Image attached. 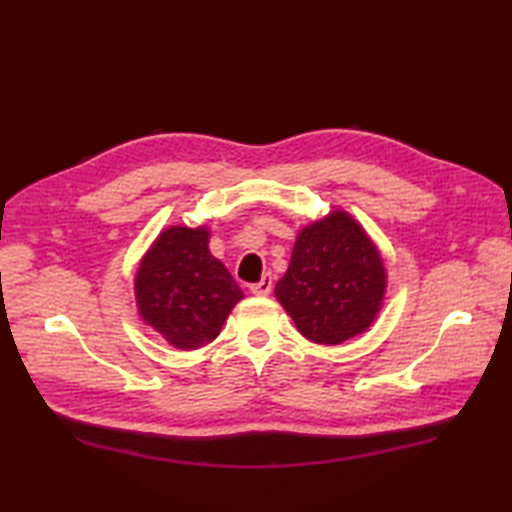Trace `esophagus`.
Returning <instances> with one entry per match:
<instances>
[{"mask_svg": "<svg viewBox=\"0 0 512 512\" xmlns=\"http://www.w3.org/2000/svg\"><path fill=\"white\" fill-rule=\"evenodd\" d=\"M270 290H273V275H270V273H266L262 279L257 281V284H250V292H253V295H259V297H266Z\"/></svg>", "mask_w": 512, "mask_h": 512, "instance_id": "obj_1", "label": "esophagus"}]
</instances>
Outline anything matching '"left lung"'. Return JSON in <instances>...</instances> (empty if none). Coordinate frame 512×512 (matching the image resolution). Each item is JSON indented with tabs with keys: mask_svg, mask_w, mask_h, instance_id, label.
I'll use <instances>...</instances> for the list:
<instances>
[{
	"mask_svg": "<svg viewBox=\"0 0 512 512\" xmlns=\"http://www.w3.org/2000/svg\"><path fill=\"white\" fill-rule=\"evenodd\" d=\"M385 266L350 215L334 211L299 233L275 295L306 339L339 345L365 332L380 310Z\"/></svg>",
	"mask_w": 512,
	"mask_h": 512,
	"instance_id": "8db88e82",
	"label": "left lung"
}]
</instances>
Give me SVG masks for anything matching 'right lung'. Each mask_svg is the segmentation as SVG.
<instances>
[{
    "mask_svg": "<svg viewBox=\"0 0 512 512\" xmlns=\"http://www.w3.org/2000/svg\"><path fill=\"white\" fill-rule=\"evenodd\" d=\"M242 297L231 273L209 253V231L202 226L160 233L136 275L140 317L180 350L213 341Z\"/></svg>",
    "mask_w": 512,
    "mask_h": 512,
    "instance_id": "add662e5",
    "label": "right lung"
}]
</instances>
